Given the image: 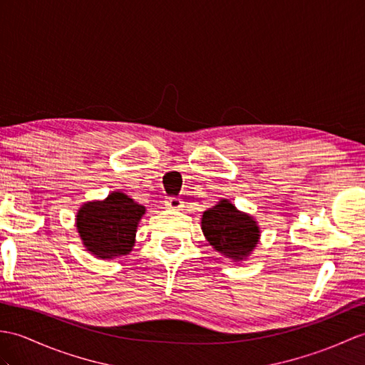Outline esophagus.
I'll list each match as a JSON object with an SVG mask.
<instances>
[{"mask_svg":"<svg viewBox=\"0 0 365 365\" xmlns=\"http://www.w3.org/2000/svg\"><path fill=\"white\" fill-rule=\"evenodd\" d=\"M165 205H166L168 208L180 210V208L183 207V200H182L180 197H175V196H173V197H168V200L165 202Z\"/></svg>","mask_w":365,"mask_h":365,"instance_id":"34e87169","label":"esophagus"}]
</instances>
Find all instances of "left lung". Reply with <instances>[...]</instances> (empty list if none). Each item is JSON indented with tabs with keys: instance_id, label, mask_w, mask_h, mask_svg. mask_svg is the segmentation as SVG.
<instances>
[{
	"instance_id": "1",
	"label": "left lung",
	"mask_w": 365,
	"mask_h": 365,
	"mask_svg": "<svg viewBox=\"0 0 365 365\" xmlns=\"http://www.w3.org/2000/svg\"><path fill=\"white\" fill-rule=\"evenodd\" d=\"M202 230L210 245L236 261L247 257L259 238L253 217L241 213L228 200H221L203 213Z\"/></svg>"
}]
</instances>
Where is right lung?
Instances as JSON below:
<instances>
[{
    "instance_id": "1",
    "label": "right lung",
    "mask_w": 365,
    "mask_h": 365,
    "mask_svg": "<svg viewBox=\"0 0 365 365\" xmlns=\"http://www.w3.org/2000/svg\"><path fill=\"white\" fill-rule=\"evenodd\" d=\"M144 207L124 192H112L103 202H88L78 213V230L87 250L108 259L127 255Z\"/></svg>"
}]
</instances>
